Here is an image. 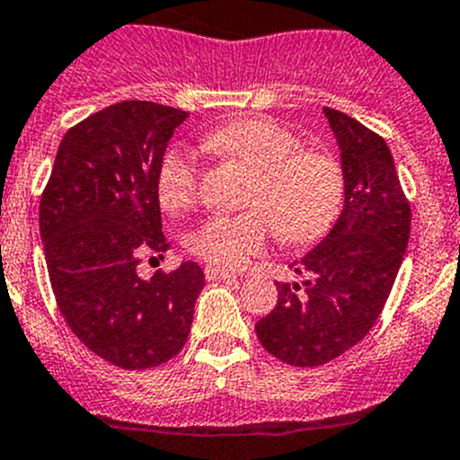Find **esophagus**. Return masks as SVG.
I'll return each mask as SVG.
<instances>
[{
	"label": "esophagus",
	"instance_id": "1",
	"mask_svg": "<svg viewBox=\"0 0 460 460\" xmlns=\"http://www.w3.org/2000/svg\"><path fill=\"white\" fill-rule=\"evenodd\" d=\"M206 279L208 281H221V279H234V272L221 270V268H206Z\"/></svg>",
	"mask_w": 460,
	"mask_h": 460
}]
</instances>
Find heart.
Instances as JSON below:
<instances>
[{
    "instance_id": "heart-1",
    "label": "heart",
    "mask_w": 460,
    "mask_h": 460,
    "mask_svg": "<svg viewBox=\"0 0 460 460\" xmlns=\"http://www.w3.org/2000/svg\"><path fill=\"white\" fill-rule=\"evenodd\" d=\"M212 152L254 172L250 212L215 215L188 234V250L210 266L236 270L266 248L277 230L281 241L306 245L322 239L338 221L347 179L338 158L324 149L302 147L286 127L266 118H239L210 131ZM199 165L185 149H167L156 174L163 210L183 212L197 201Z\"/></svg>"
}]
</instances>
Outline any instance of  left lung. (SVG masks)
I'll use <instances>...</instances> for the list:
<instances>
[{
	"instance_id": "8db88e82",
	"label": "left lung",
	"mask_w": 460,
	"mask_h": 460,
	"mask_svg": "<svg viewBox=\"0 0 460 460\" xmlns=\"http://www.w3.org/2000/svg\"><path fill=\"white\" fill-rule=\"evenodd\" d=\"M324 116L340 147L347 197L329 234L299 261V284L277 281V304L254 324L290 367H320L356 347L383 313L402 263L411 208L383 136L338 109Z\"/></svg>"
}]
</instances>
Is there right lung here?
I'll use <instances>...</instances> for the list:
<instances>
[{
	"label": "right lung",
	"instance_id": "1",
	"mask_svg": "<svg viewBox=\"0 0 460 460\" xmlns=\"http://www.w3.org/2000/svg\"><path fill=\"white\" fill-rule=\"evenodd\" d=\"M188 111L125 100L71 127L40 201L49 279L66 324L120 369H152L185 347L206 275L194 261L140 279L163 257L156 174Z\"/></svg>",
	"mask_w": 460,
	"mask_h": 460
}]
</instances>
